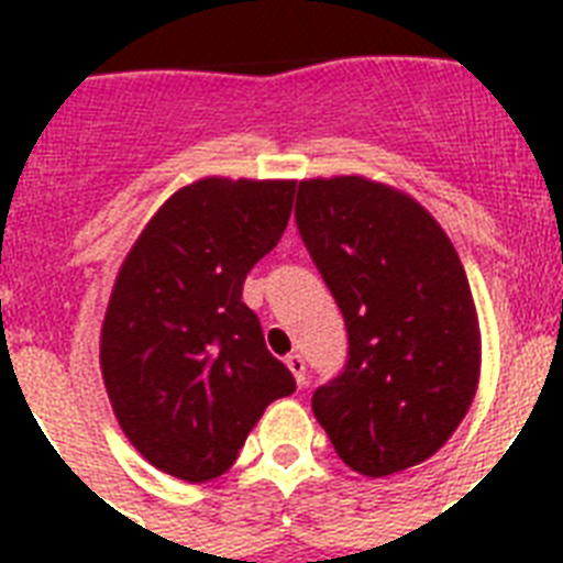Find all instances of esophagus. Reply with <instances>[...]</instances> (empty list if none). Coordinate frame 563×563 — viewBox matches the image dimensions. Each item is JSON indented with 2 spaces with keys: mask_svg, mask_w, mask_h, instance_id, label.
<instances>
[{
  "mask_svg": "<svg viewBox=\"0 0 563 563\" xmlns=\"http://www.w3.org/2000/svg\"><path fill=\"white\" fill-rule=\"evenodd\" d=\"M286 365H289V371L295 374L298 385L303 388V385H307V360H303L300 353H289V356H286Z\"/></svg>",
  "mask_w": 563,
  "mask_h": 563,
  "instance_id": "esophagus-1",
  "label": "esophagus"
}]
</instances>
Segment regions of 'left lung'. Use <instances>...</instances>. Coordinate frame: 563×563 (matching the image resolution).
<instances>
[{
    "label": "left lung",
    "instance_id": "left-lung-1",
    "mask_svg": "<svg viewBox=\"0 0 563 563\" xmlns=\"http://www.w3.org/2000/svg\"><path fill=\"white\" fill-rule=\"evenodd\" d=\"M295 219L351 344L312 394L318 423L362 476L427 462L479 385V318L453 242L411 195L360 175L300 180Z\"/></svg>",
    "mask_w": 563,
    "mask_h": 563
}]
</instances>
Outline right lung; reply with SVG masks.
I'll use <instances>...</instances> for the list:
<instances>
[{
    "instance_id": "right-lung-1",
    "label": "right lung",
    "mask_w": 563,
    "mask_h": 563,
    "mask_svg": "<svg viewBox=\"0 0 563 563\" xmlns=\"http://www.w3.org/2000/svg\"><path fill=\"white\" fill-rule=\"evenodd\" d=\"M295 180L201 178L145 224L101 324V376L128 441L157 471L210 482L230 471L295 376L242 303L247 272L280 242Z\"/></svg>"
}]
</instances>
